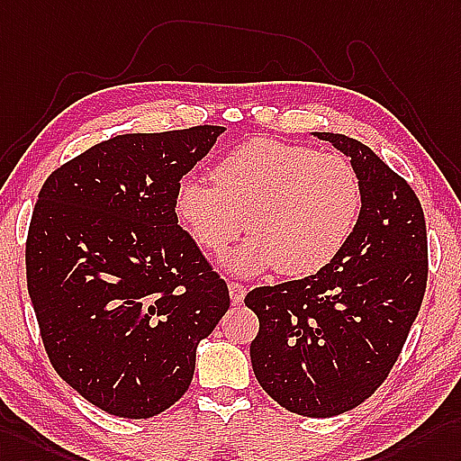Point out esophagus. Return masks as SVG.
<instances>
[{"instance_id": "esophagus-1", "label": "esophagus", "mask_w": 461, "mask_h": 461, "mask_svg": "<svg viewBox=\"0 0 461 461\" xmlns=\"http://www.w3.org/2000/svg\"><path fill=\"white\" fill-rule=\"evenodd\" d=\"M229 291H230V301L234 305H240L246 295V285L239 284V282H229Z\"/></svg>"}]
</instances>
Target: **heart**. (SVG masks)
Here are the masks:
<instances>
[{"mask_svg":"<svg viewBox=\"0 0 461 461\" xmlns=\"http://www.w3.org/2000/svg\"><path fill=\"white\" fill-rule=\"evenodd\" d=\"M211 179H182L174 207L211 254L237 242L249 219L254 237L227 258L240 276L274 266L287 277L319 274L342 252L360 211V182L342 156L276 139L239 144L212 166Z\"/></svg>","mask_w":461,"mask_h":461,"instance_id":"obj_1","label":"heart"}]
</instances>
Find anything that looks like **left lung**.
Segmentation results:
<instances>
[{"instance_id": "left-lung-1", "label": "left lung", "mask_w": 461, "mask_h": 461, "mask_svg": "<svg viewBox=\"0 0 461 461\" xmlns=\"http://www.w3.org/2000/svg\"><path fill=\"white\" fill-rule=\"evenodd\" d=\"M315 134L350 156L360 217L319 274L256 287L244 303L260 321L250 344L258 384L287 411L327 419L372 397L395 366L422 305L429 239L405 177L360 140Z\"/></svg>"}]
</instances>
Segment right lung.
<instances>
[{
	"mask_svg": "<svg viewBox=\"0 0 461 461\" xmlns=\"http://www.w3.org/2000/svg\"><path fill=\"white\" fill-rule=\"evenodd\" d=\"M224 127L119 134L47 177L25 244L49 360L97 409L150 419L192 384L229 287L177 224L176 189Z\"/></svg>",
	"mask_w": 461,
	"mask_h": 461,
	"instance_id": "1",
	"label": "right lung"
}]
</instances>
